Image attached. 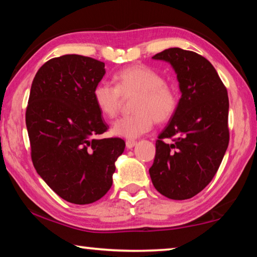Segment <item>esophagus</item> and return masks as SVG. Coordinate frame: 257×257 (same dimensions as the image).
I'll return each mask as SVG.
<instances>
[{
    "label": "esophagus",
    "instance_id": "1",
    "mask_svg": "<svg viewBox=\"0 0 257 257\" xmlns=\"http://www.w3.org/2000/svg\"><path fill=\"white\" fill-rule=\"evenodd\" d=\"M136 145H137L136 141H133V139H128V141H125V146H127V149H133V147Z\"/></svg>",
    "mask_w": 257,
    "mask_h": 257
}]
</instances>
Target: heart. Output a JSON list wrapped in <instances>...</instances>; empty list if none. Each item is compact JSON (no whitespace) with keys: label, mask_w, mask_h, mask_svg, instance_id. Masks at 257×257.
<instances>
[{"label":"heart","mask_w":257,"mask_h":257,"mask_svg":"<svg viewBox=\"0 0 257 257\" xmlns=\"http://www.w3.org/2000/svg\"><path fill=\"white\" fill-rule=\"evenodd\" d=\"M115 86L101 81L93 90L94 102L107 119L118 115L122 96L137 94L132 115L115 121L112 133L124 138H137L149 133L154 122H167L176 114L179 95L172 85L153 69L136 64L120 70L114 76Z\"/></svg>","instance_id":"b5f03b06"}]
</instances>
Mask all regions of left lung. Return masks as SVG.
<instances>
[{"instance_id":"1","label":"left lung","mask_w":257,"mask_h":257,"mask_svg":"<svg viewBox=\"0 0 257 257\" xmlns=\"http://www.w3.org/2000/svg\"><path fill=\"white\" fill-rule=\"evenodd\" d=\"M153 59L175 69L181 97L156 141L150 176L163 196L188 199L210 184L228 149V92L210 61L195 52L171 47Z\"/></svg>"}]
</instances>
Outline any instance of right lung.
I'll return each mask as SVG.
<instances>
[{"instance_id": "right-lung-1", "label": "right lung", "mask_w": 257, "mask_h": 257, "mask_svg": "<svg viewBox=\"0 0 257 257\" xmlns=\"http://www.w3.org/2000/svg\"><path fill=\"white\" fill-rule=\"evenodd\" d=\"M104 66L77 54L49 60L34 78L26 110L37 173L61 198L79 205L107 193L125 146L121 138H96L108 128L93 97Z\"/></svg>"}]
</instances>
